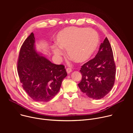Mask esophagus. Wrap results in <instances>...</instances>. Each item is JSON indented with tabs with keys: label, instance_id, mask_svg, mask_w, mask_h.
<instances>
[{
	"label": "esophagus",
	"instance_id": "34e87169",
	"mask_svg": "<svg viewBox=\"0 0 133 133\" xmlns=\"http://www.w3.org/2000/svg\"><path fill=\"white\" fill-rule=\"evenodd\" d=\"M66 71H67V73L68 74V73H70L72 71V70L71 68H67L66 69Z\"/></svg>",
	"mask_w": 133,
	"mask_h": 133
}]
</instances>
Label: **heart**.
Segmentation results:
<instances>
[{"instance_id": "heart-1", "label": "heart", "mask_w": 133, "mask_h": 133, "mask_svg": "<svg viewBox=\"0 0 133 133\" xmlns=\"http://www.w3.org/2000/svg\"><path fill=\"white\" fill-rule=\"evenodd\" d=\"M97 33L93 29L69 27L60 31L55 37L57 45L51 48L57 58L63 54L62 48L66 49L68 57L77 62L88 60L95 52L99 44Z\"/></svg>"}]
</instances>
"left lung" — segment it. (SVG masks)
Masks as SVG:
<instances>
[{"mask_svg": "<svg viewBox=\"0 0 133 133\" xmlns=\"http://www.w3.org/2000/svg\"><path fill=\"white\" fill-rule=\"evenodd\" d=\"M82 79L78 84L81 92L93 99H101L112 89L116 67L112 48L106 37L94 58L83 64L80 70Z\"/></svg>", "mask_w": 133, "mask_h": 133, "instance_id": "1", "label": "left lung"}]
</instances>
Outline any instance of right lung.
<instances>
[{
  "label": "right lung",
  "mask_w": 133,
  "mask_h": 133,
  "mask_svg": "<svg viewBox=\"0 0 133 133\" xmlns=\"http://www.w3.org/2000/svg\"><path fill=\"white\" fill-rule=\"evenodd\" d=\"M34 44L31 33L21 47L17 71L23 89L31 98L47 102L59 92L67 73L64 65L54 64L38 53Z\"/></svg>",
  "instance_id": "add662e5"
}]
</instances>
